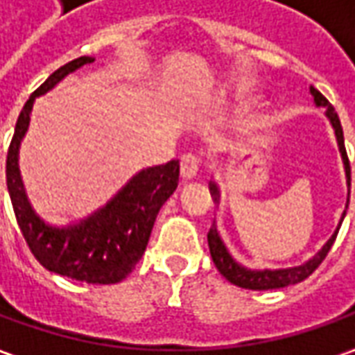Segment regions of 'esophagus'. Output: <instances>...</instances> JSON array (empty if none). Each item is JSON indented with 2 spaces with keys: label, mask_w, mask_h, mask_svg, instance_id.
<instances>
[{
  "label": "esophagus",
  "mask_w": 355,
  "mask_h": 355,
  "mask_svg": "<svg viewBox=\"0 0 355 355\" xmlns=\"http://www.w3.org/2000/svg\"><path fill=\"white\" fill-rule=\"evenodd\" d=\"M198 166H200V159H198L196 155H184V157L180 159V177L184 178V180L194 178L196 177V173H198Z\"/></svg>",
  "instance_id": "34e87169"
}]
</instances>
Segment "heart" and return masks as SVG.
Returning <instances> with one entry per match:
<instances>
[{"mask_svg":"<svg viewBox=\"0 0 355 355\" xmlns=\"http://www.w3.org/2000/svg\"><path fill=\"white\" fill-rule=\"evenodd\" d=\"M253 102H255V98L250 96V94H241V96H239V104L241 105H251Z\"/></svg>","mask_w":355,"mask_h":355,"instance_id":"b5f03b06","label":"heart"}]
</instances>
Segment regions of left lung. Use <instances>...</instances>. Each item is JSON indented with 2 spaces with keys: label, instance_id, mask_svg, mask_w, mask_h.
<instances>
[{
  "label": "left lung",
  "instance_id": "obj_1",
  "mask_svg": "<svg viewBox=\"0 0 355 355\" xmlns=\"http://www.w3.org/2000/svg\"><path fill=\"white\" fill-rule=\"evenodd\" d=\"M311 94L314 96V102H316V105H324V107H326V116H328L330 123H332V128H334V133H336V139H338V147H340V153H342V161H344V166H346V178H348V189H349V182H352V177H349V161H348V153H346V145H344V131H342L340 117H338V114L334 112L332 104H330V102H328V100H326V98H324L322 94L318 92L316 88H311ZM210 190H212V194L218 198V189H216V184H210ZM348 202H349V192H348ZM344 216H346V212H344ZM344 216H342V220H344ZM340 226H342V222H340ZM338 230H340V227H338ZM338 230L334 232V236L326 241V245H324L322 250L318 251V253L312 257L311 261H306L304 265H299V267H291V269H275V271H267V269H265V271H251V269L241 267V265L234 261V259H232V255L227 253L224 241H222L220 236H218L216 224H212L210 232H208V248H210V255H212V259H214V265L218 267V271L226 277L230 283H234V285H238V287L241 288H251V291H269V288L288 287V285H295V283L304 281L306 277H311L312 273L318 269V265L326 259V255H328L330 248L334 245V241H336V236H338Z\"/></svg>",
  "mask_w": 355,
  "mask_h": 355
}]
</instances>
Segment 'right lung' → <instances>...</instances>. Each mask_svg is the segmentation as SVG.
<instances>
[{
    "label": "right lung",
    "instance_id": "obj_1",
    "mask_svg": "<svg viewBox=\"0 0 355 355\" xmlns=\"http://www.w3.org/2000/svg\"><path fill=\"white\" fill-rule=\"evenodd\" d=\"M88 62H94L92 56H80L55 70L23 105L7 151V190L19 230L44 269L82 283L114 285L133 271L147 248L155 218L178 187V161L141 171L102 210L70 227L49 226L33 212L17 165L19 145L29 128L35 98Z\"/></svg>",
    "mask_w": 355,
    "mask_h": 355
}]
</instances>
